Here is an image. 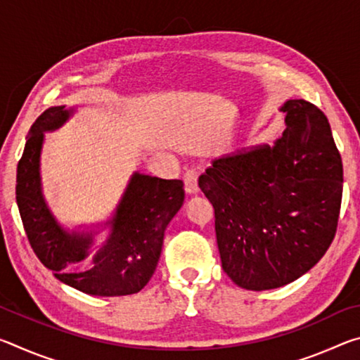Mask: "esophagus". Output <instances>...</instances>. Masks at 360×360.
<instances>
[{
	"mask_svg": "<svg viewBox=\"0 0 360 360\" xmlns=\"http://www.w3.org/2000/svg\"><path fill=\"white\" fill-rule=\"evenodd\" d=\"M198 168H187L186 173H184V182H186V188L188 193H195L198 192Z\"/></svg>",
	"mask_w": 360,
	"mask_h": 360,
	"instance_id": "esophagus-1",
	"label": "esophagus"
}]
</instances>
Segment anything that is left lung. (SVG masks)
I'll use <instances>...</instances> for the list:
<instances>
[{"mask_svg": "<svg viewBox=\"0 0 360 360\" xmlns=\"http://www.w3.org/2000/svg\"><path fill=\"white\" fill-rule=\"evenodd\" d=\"M283 136L212 160L198 186L214 208L224 271L248 290L289 284L318 264L337 231L343 163L330 124L289 100Z\"/></svg>", "mask_w": 360, "mask_h": 360, "instance_id": "obj_1", "label": "left lung"}]
</instances>
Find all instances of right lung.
Listing matches in <instances>:
<instances>
[{
	"label": "right lung",
	"instance_id": "right-lung-1",
	"mask_svg": "<svg viewBox=\"0 0 360 360\" xmlns=\"http://www.w3.org/2000/svg\"><path fill=\"white\" fill-rule=\"evenodd\" d=\"M72 109H46L30 129L17 165L15 198L23 229L41 264L53 276L89 295L117 297L141 290L154 275L168 224L184 203V182L133 173L111 225V235L87 262L94 233L68 231L42 195L39 160L44 133L62 127Z\"/></svg>",
	"mask_w": 360,
	"mask_h": 360
}]
</instances>
